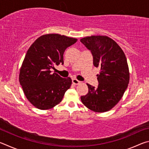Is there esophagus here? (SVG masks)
Masks as SVG:
<instances>
[{
  "mask_svg": "<svg viewBox=\"0 0 149 149\" xmlns=\"http://www.w3.org/2000/svg\"><path fill=\"white\" fill-rule=\"evenodd\" d=\"M72 83L75 85H78L81 84V81H78L76 79H72Z\"/></svg>",
  "mask_w": 149,
  "mask_h": 149,
  "instance_id": "obj_1",
  "label": "esophagus"
}]
</instances>
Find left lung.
<instances>
[{"instance_id": "8db88e82", "label": "left lung", "mask_w": 149, "mask_h": 149, "mask_svg": "<svg viewBox=\"0 0 149 149\" xmlns=\"http://www.w3.org/2000/svg\"><path fill=\"white\" fill-rule=\"evenodd\" d=\"M91 52L93 64L100 68L98 87L87 84L89 91L81 100L96 112H107L122 99L130 81V72L124 52L114 40L107 36L93 35L80 39Z\"/></svg>"}]
</instances>
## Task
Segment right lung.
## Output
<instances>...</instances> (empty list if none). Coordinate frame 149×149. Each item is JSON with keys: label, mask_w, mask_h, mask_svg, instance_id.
<instances>
[{"label": "right lung", "mask_w": 149, "mask_h": 149, "mask_svg": "<svg viewBox=\"0 0 149 149\" xmlns=\"http://www.w3.org/2000/svg\"><path fill=\"white\" fill-rule=\"evenodd\" d=\"M77 39L59 34H47L35 40L27 50L19 79L27 100L40 110L53 108L62 101L72 85L70 77L51 74L54 65L64 64V52Z\"/></svg>", "instance_id": "obj_1"}]
</instances>
